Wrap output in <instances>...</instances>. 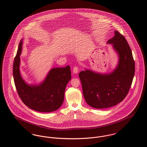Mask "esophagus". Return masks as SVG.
I'll list each match as a JSON object with an SVG mask.
<instances>
[{"label": "esophagus", "instance_id": "obj_1", "mask_svg": "<svg viewBox=\"0 0 147 147\" xmlns=\"http://www.w3.org/2000/svg\"><path fill=\"white\" fill-rule=\"evenodd\" d=\"M73 72L75 74H77L78 73V68L77 66H75L74 68H73Z\"/></svg>", "mask_w": 147, "mask_h": 147}]
</instances>
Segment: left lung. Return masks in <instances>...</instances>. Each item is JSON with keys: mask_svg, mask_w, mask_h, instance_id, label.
I'll return each instance as SVG.
<instances>
[{"mask_svg": "<svg viewBox=\"0 0 147 147\" xmlns=\"http://www.w3.org/2000/svg\"><path fill=\"white\" fill-rule=\"evenodd\" d=\"M118 53L119 64L109 74L92 71H81L79 74L86 103L96 109H105L118 104L126 98L132 83L135 63L131 49L125 37L119 31L107 41Z\"/></svg>", "mask_w": 147, "mask_h": 147, "instance_id": "1", "label": "left lung"}]
</instances>
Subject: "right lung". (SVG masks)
I'll use <instances>...</instances> for the list:
<instances>
[{"label":"right lung","mask_w":147,"mask_h":147,"mask_svg":"<svg viewBox=\"0 0 147 147\" xmlns=\"http://www.w3.org/2000/svg\"><path fill=\"white\" fill-rule=\"evenodd\" d=\"M19 43L13 63L14 83L23 103L38 112H50L58 109L63 104L67 84L71 79L69 65L50 70L45 81L39 85H28L21 78L19 65L22 49Z\"/></svg>","instance_id":"1"}]
</instances>
